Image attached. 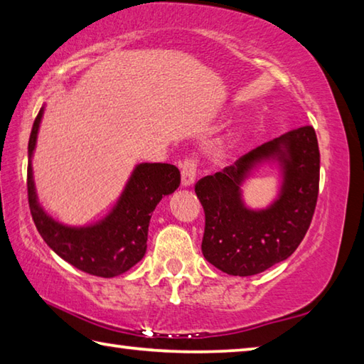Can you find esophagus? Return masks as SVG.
Here are the masks:
<instances>
[{"label":"esophagus","mask_w":364,"mask_h":364,"mask_svg":"<svg viewBox=\"0 0 364 364\" xmlns=\"http://www.w3.org/2000/svg\"><path fill=\"white\" fill-rule=\"evenodd\" d=\"M196 162L194 161H184L181 165V186L189 188L194 184L196 180Z\"/></svg>","instance_id":"1"}]
</instances>
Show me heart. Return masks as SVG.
<instances>
[{
  "mask_svg": "<svg viewBox=\"0 0 364 364\" xmlns=\"http://www.w3.org/2000/svg\"><path fill=\"white\" fill-rule=\"evenodd\" d=\"M247 125L245 124H240L239 127H235L230 134L224 138V140L220 141L216 148V153L218 156L221 157H226L229 154H232L234 151L240 146V143L243 141V138L247 135Z\"/></svg>",
  "mask_w": 364,
  "mask_h": 364,
  "instance_id": "obj_1",
  "label": "heart"
}]
</instances>
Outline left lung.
I'll use <instances>...</instances> for the list:
<instances>
[{"instance_id": "1", "label": "left lung", "mask_w": 364, "mask_h": 364, "mask_svg": "<svg viewBox=\"0 0 364 364\" xmlns=\"http://www.w3.org/2000/svg\"><path fill=\"white\" fill-rule=\"evenodd\" d=\"M264 166L279 171V191L266 208H250L242 186ZM320 181L314 127L296 129L205 176L196 194L205 211L202 253L229 275L261 274L299 247L312 221Z\"/></svg>"}]
</instances>
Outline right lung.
<instances>
[{"instance_id": "1", "label": "right lung", "mask_w": 364, "mask_h": 364, "mask_svg": "<svg viewBox=\"0 0 364 364\" xmlns=\"http://www.w3.org/2000/svg\"><path fill=\"white\" fill-rule=\"evenodd\" d=\"M46 105L33 122L28 141V202L33 221L44 242L71 266L85 274L117 277L127 272L146 253L148 228L162 197L180 186V171L170 164H136L113 207L100 220L87 224H67L48 213L39 200L33 154Z\"/></svg>"}]
</instances>
